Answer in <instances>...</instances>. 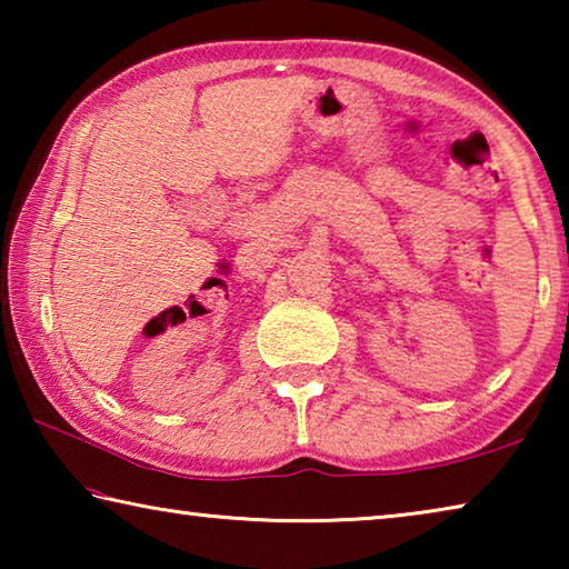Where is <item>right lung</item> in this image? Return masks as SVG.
<instances>
[{"label":"right lung","instance_id":"1","mask_svg":"<svg viewBox=\"0 0 569 569\" xmlns=\"http://www.w3.org/2000/svg\"><path fill=\"white\" fill-rule=\"evenodd\" d=\"M226 268H228V266H226Z\"/></svg>","mask_w":569,"mask_h":569}]
</instances>
